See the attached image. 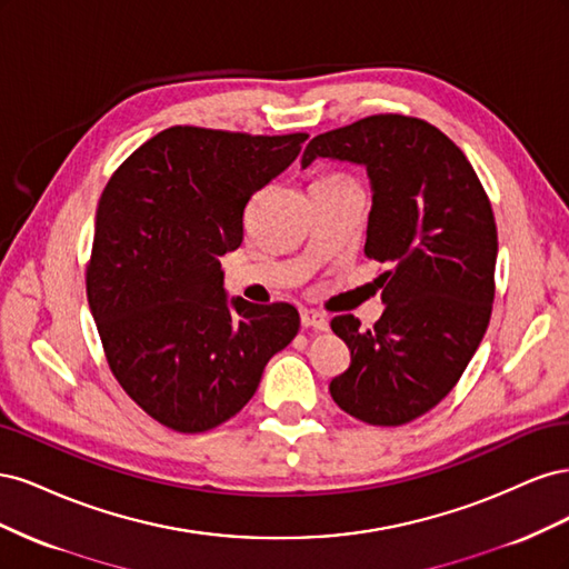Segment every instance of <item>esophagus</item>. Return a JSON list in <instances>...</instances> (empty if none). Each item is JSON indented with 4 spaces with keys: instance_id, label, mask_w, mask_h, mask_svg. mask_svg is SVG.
Listing matches in <instances>:
<instances>
[{
    "instance_id": "34e87169",
    "label": "esophagus",
    "mask_w": 569,
    "mask_h": 569,
    "mask_svg": "<svg viewBox=\"0 0 569 569\" xmlns=\"http://www.w3.org/2000/svg\"><path fill=\"white\" fill-rule=\"evenodd\" d=\"M301 325L306 330H318V332L330 330V320H327L322 313L313 311V308H301Z\"/></svg>"
}]
</instances>
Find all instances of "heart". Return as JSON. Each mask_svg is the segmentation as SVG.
I'll use <instances>...</instances> for the list:
<instances>
[{
  "label": "heart",
  "instance_id": "1",
  "mask_svg": "<svg viewBox=\"0 0 569 569\" xmlns=\"http://www.w3.org/2000/svg\"><path fill=\"white\" fill-rule=\"evenodd\" d=\"M322 182H341V180H322Z\"/></svg>",
  "mask_w": 569,
  "mask_h": 569
}]
</instances>
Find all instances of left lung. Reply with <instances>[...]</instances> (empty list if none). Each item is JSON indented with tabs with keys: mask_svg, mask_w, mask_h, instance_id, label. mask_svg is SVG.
<instances>
[{
	"mask_svg": "<svg viewBox=\"0 0 569 569\" xmlns=\"http://www.w3.org/2000/svg\"><path fill=\"white\" fill-rule=\"evenodd\" d=\"M316 159L368 170L366 256L389 268L377 278L387 308L372 330L353 316L332 320L351 366L330 393L368 425H406L456 387L487 332L498 253L491 203L465 153L420 118L380 113L322 132L301 168Z\"/></svg>",
	"mask_w": 569,
	"mask_h": 569,
	"instance_id": "left-lung-1",
	"label": "left lung"
}]
</instances>
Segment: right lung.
<instances>
[{
	"label": "right lung",
	"instance_id": "add662e5",
	"mask_svg": "<svg viewBox=\"0 0 569 569\" xmlns=\"http://www.w3.org/2000/svg\"><path fill=\"white\" fill-rule=\"evenodd\" d=\"M308 134L176 126L120 166L99 199L88 301L116 380L153 420L197 435L230 420L299 332L289 303L228 299L220 256L244 206Z\"/></svg>",
	"mask_w": 569,
	"mask_h": 569
}]
</instances>
